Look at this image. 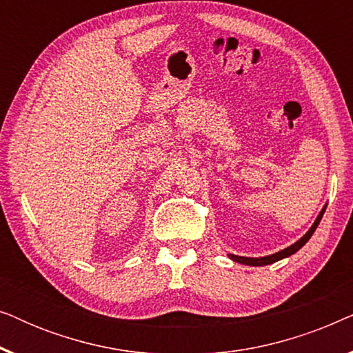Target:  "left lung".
<instances>
[{
  "label": "left lung",
  "instance_id": "1",
  "mask_svg": "<svg viewBox=\"0 0 353 353\" xmlns=\"http://www.w3.org/2000/svg\"><path fill=\"white\" fill-rule=\"evenodd\" d=\"M325 210H326V205L323 207L321 212H320V215L316 216L315 223L312 225V228L308 230L307 233L303 234L302 238L297 241V243H294L292 245H289V248H286V249L279 250V252H276V254L267 255V257H259V259H254V257H241V255H234V254H230L228 257H230L231 260H234V262H238V263H243V265H250V267H262V265H270V263H274V262H278V260H281V259H286V257H289V255L296 254L297 250L301 249L302 245L305 244L307 241L312 238V234L315 233L316 226L320 225V221H321V219H323V215H325Z\"/></svg>",
  "mask_w": 353,
  "mask_h": 353
}]
</instances>
